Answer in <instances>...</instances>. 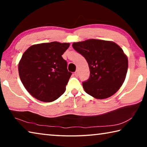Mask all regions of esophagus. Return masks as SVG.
<instances>
[{
    "instance_id": "1",
    "label": "esophagus",
    "mask_w": 147,
    "mask_h": 147,
    "mask_svg": "<svg viewBox=\"0 0 147 147\" xmlns=\"http://www.w3.org/2000/svg\"><path fill=\"white\" fill-rule=\"evenodd\" d=\"M74 75H75V76L78 75V70H76L75 72H74Z\"/></svg>"
}]
</instances>
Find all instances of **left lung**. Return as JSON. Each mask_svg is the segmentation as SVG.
<instances>
[{
    "label": "left lung",
    "instance_id": "1",
    "mask_svg": "<svg viewBox=\"0 0 147 147\" xmlns=\"http://www.w3.org/2000/svg\"><path fill=\"white\" fill-rule=\"evenodd\" d=\"M73 47L89 65L90 76L82 84L87 93L95 98L104 99L120 89L127 73L128 61L117 44L90 39L73 43Z\"/></svg>",
    "mask_w": 147,
    "mask_h": 147
}]
</instances>
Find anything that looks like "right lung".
Returning a JSON list of instances; mask_svg holds the SVG:
<instances>
[{"label":"right lung","instance_id":"obj_1","mask_svg":"<svg viewBox=\"0 0 147 147\" xmlns=\"http://www.w3.org/2000/svg\"><path fill=\"white\" fill-rule=\"evenodd\" d=\"M69 45L57 41L36 44L23 54L18 66L20 79L34 98L50 102L65 91L72 73L61 56Z\"/></svg>","mask_w":147,"mask_h":147}]
</instances>
